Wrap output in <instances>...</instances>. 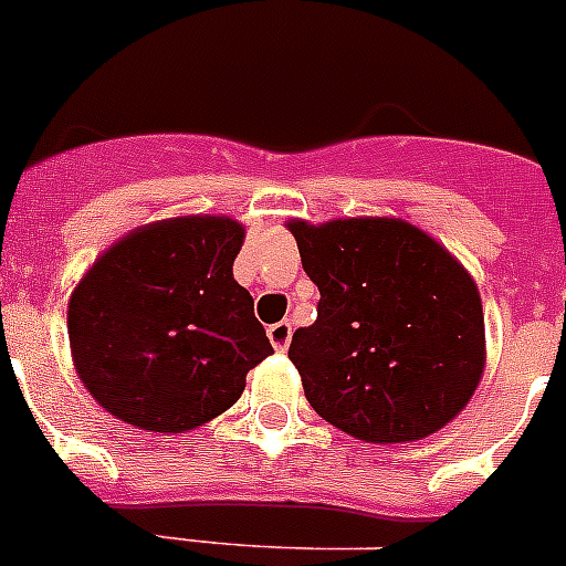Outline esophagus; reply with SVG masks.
I'll return each mask as SVG.
<instances>
[{
	"instance_id": "esophagus-1",
	"label": "esophagus",
	"mask_w": 566,
	"mask_h": 566,
	"mask_svg": "<svg viewBox=\"0 0 566 566\" xmlns=\"http://www.w3.org/2000/svg\"><path fill=\"white\" fill-rule=\"evenodd\" d=\"M292 323L289 319H280L274 326H269V339H272L274 352H286L289 343H292Z\"/></svg>"
}]
</instances>
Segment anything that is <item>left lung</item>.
<instances>
[{
	"label": "left lung",
	"instance_id": "obj_1",
	"mask_svg": "<svg viewBox=\"0 0 566 566\" xmlns=\"http://www.w3.org/2000/svg\"><path fill=\"white\" fill-rule=\"evenodd\" d=\"M286 227L319 289L317 319L289 345L314 411L374 444L444 428L488 363L476 280L402 218H294Z\"/></svg>",
	"mask_w": 566,
	"mask_h": 566
}]
</instances>
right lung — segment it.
Returning a JSON list of instances; mask_svg holds the SVG:
<instances>
[{"instance_id":"obj_1","label":"right lung","mask_w":566,"mask_h":566,"mask_svg":"<svg viewBox=\"0 0 566 566\" xmlns=\"http://www.w3.org/2000/svg\"><path fill=\"white\" fill-rule=\"evenodd\" d=\"M247 229L181 214L118 238L67 303L73 365L93 399L153 433L192 431L232 408L274 354L232 274Z\"/></svg>"}]
</instances>
